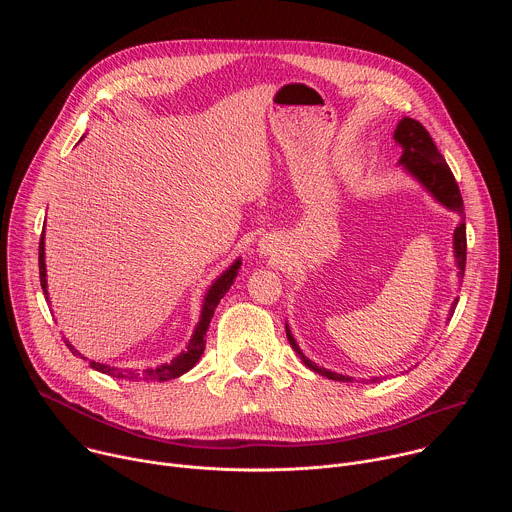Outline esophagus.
I'll return each mask as SVG.
<instances>
[{
  "mask_svg": "<svg viewBox=\"0 0 512 512\" xmlns=\"http://www.w3.org/2000/svg\"><path fill=\"white\" fill-rule=\"evenodd\" d=\"M259 253H261V255H273V253H275L273 241H261V243H259Z\"/></svg>",
  "mask_w": 512,
  "mask_h": 512,
  "instance_id": "obj_1",
  "label": "esophagus"
}]
</instances>
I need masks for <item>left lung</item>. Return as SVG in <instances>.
Returning a JSON list of instances; mask_svg holds the SVG:
<instances>
[{
    "mask_svg": "<svg viewBox=\"0 0 512 512\" xmlns=\"http://www.w3.org/2000/svg\"><path fill=\"white\" fill-rule=\"evenodd\" d=\"M395 141L401 145V160L399 164L405 168V172H409L417 182H421V186L437 200L440 204H444L446 208L462 214L464 212V200L458 188V182L450 170V166L446 164L444 156L437 152L435 143L431 139V135L427 133V129L411 119V117H403L395 129ZM454 255H456V265H458V277H464V269H466V223H460L454 231ZM456 306V302H454ZM454 306L450 316L454 314ZM285 332H287V340L298 352V356L304 360L306 367H310L314 373H320L322 377H328L332 381H342V383H352V377L328 371V369H320L316 362H312L302 348L298 346V342L291 336L289 326L285 324ZM373 383H377L379 379L373 377Z\"/></svg>",
    "mask_w": 512,
    "mask_h": 512,
    "instance_id": "1",
    "label": "left lung"
}]
</instances>
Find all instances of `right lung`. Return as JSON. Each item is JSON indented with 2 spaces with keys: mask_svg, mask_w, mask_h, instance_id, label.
<instances>
[{
  "mask_svg": "<svg viewBox=\"0 0 512 512\" xmlns=\"http://www.w3.org/2000/svg\"><path fill=\"white\" fill-rule=\"evenodd\" d=\"M38 265H40V285H42V291L44 296L48 300V283H46V261H44V231H42V237H40V247H38ZM241 269V259H237L227 271H223L221 275H218L214 279V283L208 287L206 296H204V304H202V312H200V320L194 328V334L186 346V350H182L172 362H166V364H160V367L156 369H148L143 373H135V371H127V369H115V367H109V364H103V362H95V360H89L91 369L103 373V375H111L115 379H127V381H170V379H176L184 373H188L194 364L200 360L202 352H204V344H206V330L210 326V318L218 306V302L223 300V296L227 294V291L231 289L237 273ZM66 346L70 348L72 354H79L81 352L72 346L68 340H64ZM85 358V356H81ZM87 360V358H85Z\"/></svg>",
  "mask_w": 512,
  "mask_h": 512,
  "instance_id": "add662e5",
  "label": "right lung"
}]
</instances>
